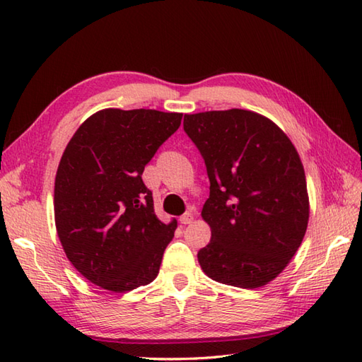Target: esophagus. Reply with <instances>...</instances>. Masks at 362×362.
Here are the masks:
<instances>
[{
	"instance_id": "obj_1",
	"label": "esophagus",
	"mask_w": 362,
	"mask_h": 362,
	"mask_svg": "<svg viewBox=\"0 0 362 362\" xmlns=\"http://www.w3.org/2000/svg\"><path fill=\"white\" fill-rule=\"evenodd\" d=\"M193 214H191V213H185V214H182V216H180V224H183V226H187V224H191V222H193Z\"/></svg>"
}]
</instances>
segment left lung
I'll list each match as a JSON object with an SVG mask.
<instances>
[{
    "label": "left lung",
    "instance_id": "obj_1",
    "mask_svg": "<svg viewBox=\"0 0 362 362\" xmlns=\"http://www.w3.org/2000/svg\"><path fill=\"white\" fill-rule=\"evenodd\" d=\"M183 129L210 179L202 219L211 240L199 250V264L214 281L264 286L289 264L308 227L297 149L274 121L243 109L185 115Z\"/></svg>",
    "mask_w": 362,
    "mask_h": 362
}]
</instances>
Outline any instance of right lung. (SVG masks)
I'll list each match as a JSON object with an SVG mask.
<instances>
[{
	"mask_svg": "<svg viewBox=\"0 0 362 362\" xmlns=\"http://www.w3.org/2000/svg\"><path fill=\"white\" fill-rule=\"evenodd\" d=\"M182 122V113L104 109L66 144L54 183V219L66 258L96 286L113 292L158 275L177 221L161 222L144 166Z\"/></svg>",
	"mask_w": 362,
	"mask_h": 362,
	"instance_id": "right-lung-1",
	"label": "right lung"
}]
</instances>
